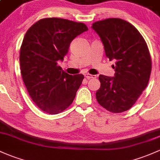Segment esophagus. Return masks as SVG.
<instances>
[{"instance_id": "esophagus-1", "label": "esophagus", "mask_w": 160, "mask_h": 160, "mask_svg": "<svg viewBox=\"0 0 160 160\" xmlns=\"http://www.w3.org/2000/svg\"><path fill=\"white\" fill-rule=\"evenodd\" d=\"M85 77L88 79H90V78H96V75H90V74L88 73H85Z\"/></svg>"}]
</instances>
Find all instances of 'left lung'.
<instances>
[{
    "mask_svg": "<svg viewBox=\"0 0 160 160\" xmlns=\"http://www.w3.org/2000/svg\"><path fill=\"white\" fill-rule=\"evenodd\" d=\"M92 28L98 34L106 56L112 65L114 76L99 75L101 87L96 99L101 106L113 113L130 109L148 84L151 58L140 32L128 21L109 18L94 23Z\"/></svg>",
    "mask_w": 160,
    "mask_h": 160,
    "instance_id": "obj_1",
    "label": "left lung"
}]
</instances>
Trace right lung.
<instances>
[{
    "instance_id": "1",
    "label": "right lung",
    "mask_w": 160,
    "mask_h": 160,
    "mask_svg": "<svg viewBox=\"0 0 160 160\" xmlns=\"http://www.w3.org/2000/svg\"><path fill=\"white\" fill-rule=\"evenodd\" d=\"M88 30L85 23L62 18H44L27 30L20 52L22 78L32 100L44 112L56 114L72 103L83 81L82 74L63 72L70 43Z\"/></svg>"
}]
</instances>
